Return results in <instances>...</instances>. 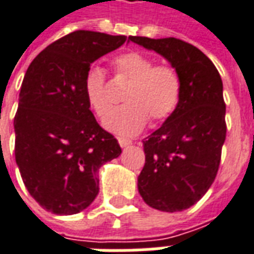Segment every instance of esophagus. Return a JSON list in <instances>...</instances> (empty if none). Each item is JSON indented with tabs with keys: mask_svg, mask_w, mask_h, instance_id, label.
<instances>
[{
	"mask_svg": "<svg viewBox=\"0 0 254 254\" xmlns=\"http://www.w3.org/2000/svg\"><path fill=\"white\" fill-rule=\"evenodd\" d=\"M118 143H120L121 147H127V145H129L132 143V140L127 139V137H118Z\"/></svg>",
	"mask_w": 254,
	"mask_h": 254,
	"instance_id": "1",
	"label": "esophagus"
}]
</instances>
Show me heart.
Returning a JSON list of instances; mask_svg holds the SVG:
<instances>
[{
    "label": "heart",
    "instance_id": "obj_1",
    "mask_svg": "<svg viewBox=\"0 0 254 254\" xmlns=\"http://www.w3.org/2000/svg\"><path fill=\"white\" fill-rule=\"evenodd\" d=\"M117 79L127 89V103L111 111L103 125L110 132L132 136L141 132L148 122H162L176 111L182 96V78L170 65H155L141 53L129 52L113 60ZM85 97L96 115L104 117L111 109V93L106 72L99 67L88 70L84 81Z\"/></svg>",
    "mask_w": 254,
    "mask_h": 254
}]
</instances>
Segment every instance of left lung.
<instances>
[{"label": "left lung", "instance_id": "1", "mask_svg": "<svg viewBox=\"0 0 254 254\" xmlns=\"http://www.w3.org/2000/svg\"><path fill=\"white\" fill-rule=\"evenodd\" d=\"M159 53L182 78L176 111L143 140L145 164L137 189L148 206L182 212L206 194L219 170L226 140L223 82L212 60L198 48L173 37H129Z\"/></svg>", "mask_w": 254, "mask_h": 254}]
</instances>
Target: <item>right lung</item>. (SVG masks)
<instances>
[{"label":"right lung","mask_w":254,"mask_h":254,"mask_svg":"<svg viewBox=\"0 0 254 254\" xmlns=\"http://www.w3.org/2000/svg\"><path fill=\"white\" fill-rule=\"evenodd\" d=\"M125 41L78 30L28 65L13 121L15 158L27 191L48 212L67 216L86 209L99 194V168L122 152L90 111L84 81L95 60Z\"/></svg>","instance_id":"1"}]
</instances>
